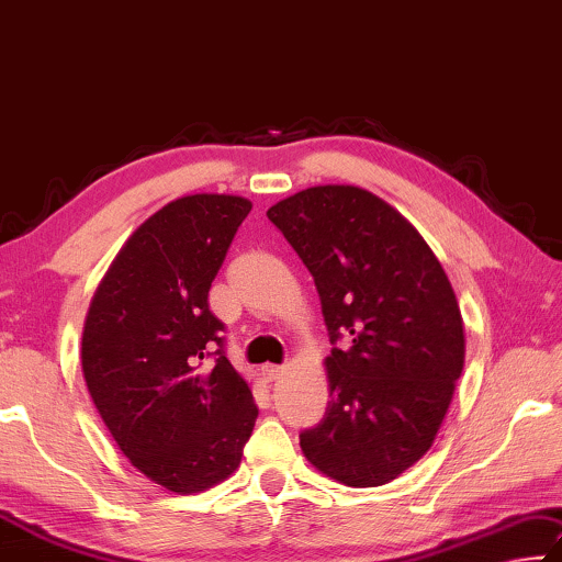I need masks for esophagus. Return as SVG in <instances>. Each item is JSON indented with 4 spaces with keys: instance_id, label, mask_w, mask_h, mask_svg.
<instances>
[{
    "instance_id": "esophagus-1",
    "label": "esophagus",
    "mask_w": 562,
    "mask_h": 562,
    "mask_svg": "<svg viewBox=\"0 0 562 562\" xmlns=\"http://www.w3.org/2000/svg\"><path fill=\"white\" fill-rule=\"evenodd\" d=\"M261 371H263V375H266V379H269V381H276V379H281V375H283V366H276V363H266V366L261 368Z\"/></svg>"
}]
</instances>
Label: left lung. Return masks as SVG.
Returning a JSON list of instances; mask_svg holds the SVG:
<instances>
[{
  "label": "left lung",
  "instance_id": "1",
  "mask_svg": "<svg viewBox=\"0 0 562 562\" xmlns=\"http://www.w3.org/2000/svg\"><path fill=\"white\" fill-rule=\"evenodd\" d=\"M316 281L330 344L328 411L301 434L308 463L351 488L418 463L465 363L456 291L426 238L371 191L326 183L266 211Z\"/></svg>",
  "mask_w": 562,
  "mask_h": 562
}]
</instances>
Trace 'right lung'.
I'll list each match as a JSON object with an SVG mask.
<instances>
[{
  "label": "right lung",
  "mask_w": 562,
  "mask_h": 562,
  "mask_svg": "<svg viewBox=\"0 0 562 562\" xmlns=\"http://www.w3.org/2000/svg\"><path fill=\"white\" fill-rule=\"evenodd\" d=\"M248 211L251 201L228 194L169 201L126 238L87 311L91 401L128 463L179 495L226 481L259 416L209 311L211 281Z\"/></svg>",
  "instance_id": "1"
}]
</instances>
